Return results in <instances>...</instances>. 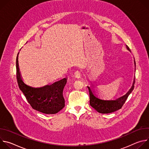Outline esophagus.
<instances>
[{
  "label": "esophagus",
  "mask_w": 149,
  "mask_h": 149,
  "mask_svg": "<svg viewBox=\"0 0 149 149\" xmlns=\"http://www.w3.org/2000/svg\"><path fill=\"white\" fill-rule=\"evenodd\" d=\"M74 75H75V77L76 78H80L82 77V74H81V73L80 72L78 71L75 72Z\"/></svg>",
  "instance_id": "obj_1"
}]
</instances>
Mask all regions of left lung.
Segmentation results:
<instances>
[{
	"label": "left lung",
	"mask_w": 149,
	"mask_h": 149,
	"mask_svg": "<svg viewBox=\"0 0 149 149\" xmlns=\"http://www.w3.org/2000/svg\"><path fill=\"white\" fill-rule=\"evenodd\" d=\"M127 49L130 51L129 47L126 45ZM136 64V63H135ZM135 83V79L134 80V82L133 86L130 90V91L127 93L125 95L117 99L116 100H102L95 96L92 93L90 88L87 87L89 90L90 94V104L92 107H93L96 111H97L100 113L102 114H108L110 113H113L116 111L123 107V105L125 103L127 97H129V94L132 93L133 90L134 89V85Z\"/></svg>",
	"instance_id": "8db88e82"
}]
</instances>
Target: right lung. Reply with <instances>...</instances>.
I'll use <instances>...</instances> for the list:
<instances>
[{"instance_id":"right-lung-1","label":"right lung","mask_w":149,"mask_h":149,"mask_svg":"<svg viewBox=\"0 0 149 149\" xmlns=\"http://www.w3.org/2000/svg\"><path fill=\"white\" fill-rule=\"evenodd\" d=\"M16 78L20 90L33 109L46 114H54L65 107L62 93L67 81L66 78L41 88H35L28 86L20 77L18 55L16 58Z\"/></svg>"}]
</instances>
